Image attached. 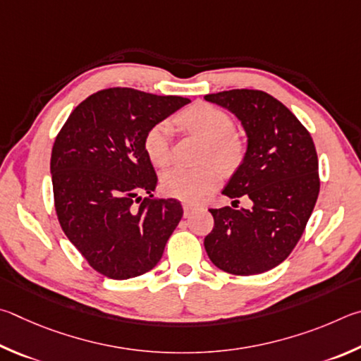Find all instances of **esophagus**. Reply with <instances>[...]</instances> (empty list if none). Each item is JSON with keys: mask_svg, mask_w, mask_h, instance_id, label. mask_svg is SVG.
I'll use <instances>...</instances> for the list:
<instances>
[{"mask_svg": "<svg viewBox=\"0 0 361 361\" xmlns=\"http://www.w3.org/2000/svg\"><path fill=\"white\" fill-rule=\"evenodd\" d=\"M182 207H184V217H188L190 214L197 209V204H192V203H182Z\"/></svg>", "mask_w": 361, "mask_h": 361, "instance_id": "obj_1", "label": "esophagus"}]
</instances>
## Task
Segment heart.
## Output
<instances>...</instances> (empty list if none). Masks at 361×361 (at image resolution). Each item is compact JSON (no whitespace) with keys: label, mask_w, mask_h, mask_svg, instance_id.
<instances>
[{"label":"heart","mask_w":361,"mask_h":361,"mask_svg":"<svg viewBox=\"0 0 361 361\" xmlns=\"http://www.w3.org/2000/svg\"><path fill=\"white\" fill-rule=\"evenodd\" d=\"M177 123L206 142L204 161H212L225 173L236 169L245 155V141L235 131V122L228 112L209 103H195L177 116ZM173 123L169 120L150 126L144 136L145 155L155 166H166L171 160ZM207 166L190 169L176 166L164 171L161 188L169 197L198 203L219 184V169Z\"/></svg>","instance_id":"obj_1"}]
</instances>
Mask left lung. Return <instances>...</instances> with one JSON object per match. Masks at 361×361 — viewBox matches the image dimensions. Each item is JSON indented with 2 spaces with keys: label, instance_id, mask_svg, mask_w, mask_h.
<instances>
[{
  "label": "left lung",
  "instance_id": "left-lung-1",
  "mask_svg": "<svg viewBox=\"0 0 361 361\" xmlns=\"http://www.w3.org/2000/svg\"><path fill=\"white\" fill-rule=\"evenodd\" d=\"M230 111L247 136V149L224 195L250 209H209L214 228L204 238L211 262L225 273L260 274L281 264L300 241L319 197V160L312 137L290 109L260 90L206 94Z\"/></svg>",
  "mask_w": 361,
  "mask_h": 361
}]
</instances>
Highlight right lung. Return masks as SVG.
I'll return each instance as SVG.
<instances>
[{
	"instance_id": "add662e5",
	"label": "right lung",
	"mask_w": 361,
	"mask_h": 361,
	"mask_svg": "<svg viewBox=\"0 0 361 361\" xmlns=\"http://www.w3.org/2000/svg\"><path fill=\"white\" fill-rule=\"evenodd\" d=\"M188 103L107 88L82 101L55 139L50 174L61 230L106 277L131 279L155 268L180 222L179 201L150 200L158 179L144 136Z\"/></svg>"
}]
</instances>
